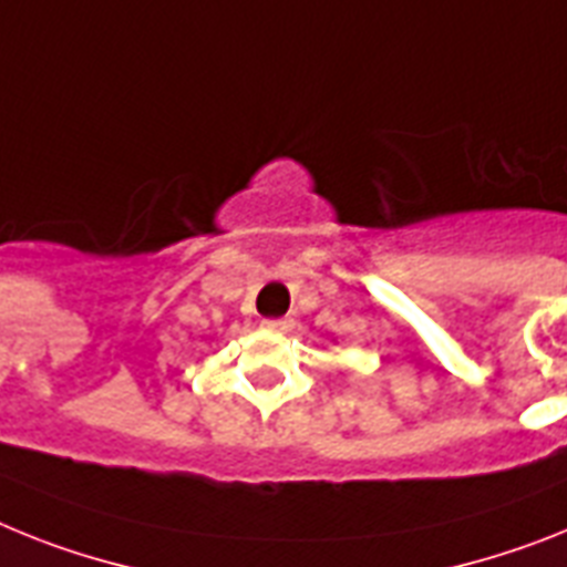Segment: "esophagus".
I'll list each match as a JSON object with an SVG mask.
<instances>
[{"label":"esophagus","mask_w":567,"mask_h":567,"mask_svg":"<svg viewBox=\"0 0 567 567\" xmlns=\"http://www.w3.org/2000/svg\"><path fill=\"white\" fill-rule=\"evenodd\" d=\"M261 328H268V331H276V334H282L291 328V320H261Z\"/></svg>","instance_id":"obj_1"}]
</instances>
